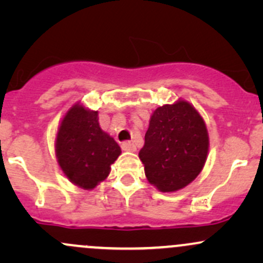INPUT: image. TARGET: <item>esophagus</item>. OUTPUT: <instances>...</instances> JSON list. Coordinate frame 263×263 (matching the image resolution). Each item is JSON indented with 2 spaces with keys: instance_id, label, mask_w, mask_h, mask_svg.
Listing matches in <instances>:
<instances>
[{
  "instance_id": "34e87169",
  "label": "esophagus",
  "mask_w": 263,
  "mask_h": 263,
  "mask_svg": "<svg viewBox=\"0 0 263 263\" xmlns=\"http://www.w3.org/2000/svg\"><path fill=\"white\" fill-rule=\"evenodd\" d=\"M121 147L123 151H127V152H135L136 151V146L134 143H131V142H123Z\"/></svg>"
}]
</instances>
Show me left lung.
<instances>
[{"mask_svg":"<svg viewBox=\"0 0 263 263\" xmlns=\"http://www.w3.org/2000/svg\"><path fill=\"white\" fill-rule=\"evenodd\" d=\"M209 134L199 111L179 99L151 115L144 146L138 153L147 180L162 193L183 189L203 171Z\"/></svg>","mask_w":263,"mask_h":263,"instance_id":"left-lung-1","label":"left lung"}]
</instances>
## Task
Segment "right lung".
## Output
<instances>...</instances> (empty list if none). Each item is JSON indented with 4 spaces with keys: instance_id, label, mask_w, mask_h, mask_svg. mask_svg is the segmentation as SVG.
<instances>
[{
    "instance_id": "right-lung-1",
    "label": "right lung",
    "mask_w": 263,
    "mask_h": 263,
    "mask_svg": "<svg viewBox=\"0 0 263 263\" xmlns=\"http://www.w3.org/2000/svg\"><path fill=\"white\" fill-rule=\"evenodd\" d=\"M55 158L70 183L92 190L108 177L121 148L99 125V112L75 104L60 120L54 142Z\"/></svg>"
}]
</instances>
